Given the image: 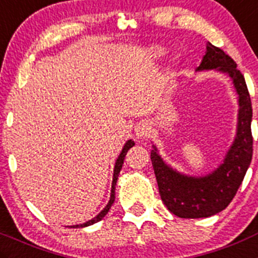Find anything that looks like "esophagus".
Segmentation results:
<instances>
[{
	"label": "esophagus",
	"mask_w": 258,
	"mask_h": 258,
	"mask_svg": "<svg viewBox=\"0 0 258 258\" xmlns=\"http://www.w3.org/2000/svg\"><path fill=\"white\" fill-rule=\"evenodd\" d=\"M134 132H136V136L138 137L139 139H144L148 137L149 127L146 122H139V124L136 125V129H134Z\"/></svg>",
	"instance_id": "obj_1"
}]
</instances>
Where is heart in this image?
Returning a JSON list of instances; mask_svg holds the SVG:
<instances>
[{"mask_svg":"<svg viewBox=\"0 0 258 258\" xmlns=\"http://www.w3.org/2000/svg\"><path fill=\"white\" fill-rule=\"evenodd\" d=\"M153 53L156 54V55H159V54L162 53V49H159V48H156V49H154V50H153Z\"/></svg>","mask_w":258,"mask_h":258,"instance_id":"obj_1","label":"heart"}]
</instances>
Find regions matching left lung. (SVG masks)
<instances>
[{"label": "left lung", "mask_w": 258, "mask_h": 258, "mask_svg": "<svg viewBox=\"0 0 258 258\" xmlns=\"http://www.w3.org/2000/svg\"><path fill=\"white\" fill-rule=\"evenodd\" d=\"M217 70L227 73L238 95L237 134L224 161L212 173L192 177L177 172L157 153L151 152L154 175L162 201L172 214L185 219L208 218L229 205L243 181L252 161V104L246 81L234 60L218 46L207 44V53L196 71Z\"/></svg>", "instance_id": "8db88e82"}]
</instances>
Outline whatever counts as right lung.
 <instances>
[{
  "mask_svg": "<svg viewBox=\"0 0 258 258\" xmlns=\"http://www.w3.org/2000/svg\"><path fill=\"white\" fill-rule=\"evenodd\" d=\"M133 146H134V142L132 141V139H131V141H127L126 143H125L124 148H122L121 153H120L119 157H117L116 162H115L114 177H112V185H111V195H110V200H109V203H107L106 207H105L104 209H102L101 212L99 213V215H96V217H95L94 219L88 220V222L83 223V224L72 225L73 228H83V227H88V225H91V224H95V223L100 222V220H101L102 218H104L105 215L107 214V212H109V210H110V208H111V205L114 204V200H115V185H116V181H117V177H119L120 170H121L122 163H124V158H125V156H126V152L129 151V149H131Z\"/></svg>",
  "mask_w": 258,
  "mask_h": 258,
  "instance_id": "1",
  "label": "right lung"
}]
</instances>
